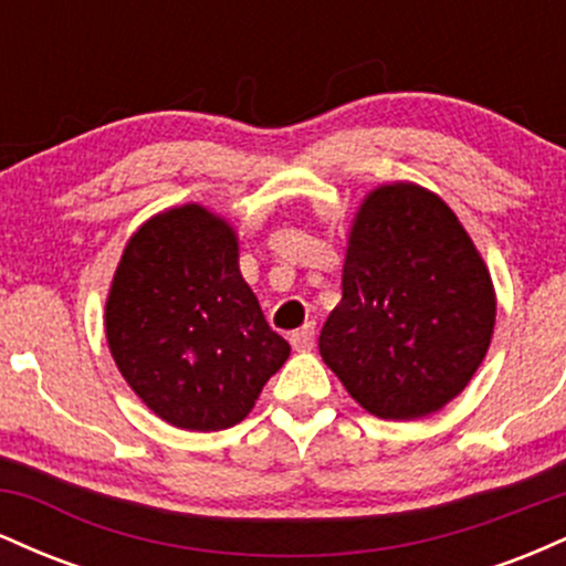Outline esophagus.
I'll use <instances>...</instances> for the list:
<instances>
[{
  "mask_svg": "<svg viewBox=\"0 0 566 566\" xmlns=\"http://www.w3.org/2000/svg\"><path fill=\"white\" fill-rule=\"evenodd\" d=\"M314 324H303L301 329H295V333L290 335V343L295 350H311L314 348Z\"/></svg>",
  "mask_w": 566,
  "mask_h": 566,
  "instance_id": "1",
  "label": "esophagus"
}]
</instances>
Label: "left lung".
I'll return each instance as SVG.
<instances>
[{
  "label": "left lung",
  "instance_id": "left-lung-1",
  "mask_svg": "<svg viewBox=\"0 0 566 566\" xmlns=\"http://www.w3.org/2000/svg\"><path fill=\"white\" fill-rule=\"evenodd\" d=\"M492 327L490 274L450 207L412 184L369 193L319 335L346 391L382 420L437 412L469 386Z\"/></svg>",
  "mask_w": 566,
  "mask_h": 566
}]
</instances>
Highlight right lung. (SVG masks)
Listing matches in <instances>:
<instances>
[{
  "mask_svg": "<svg viewBox=\"0 0 566 566\" xmlns=\"http://www.w3.org/2000/svg\"><path fill=\"white\" fill-rule=\"evenodd\" d=\"M106 337L129 388L186 431L244 420L290 356L242 279L229 223L199 205L161 212L129 239Z\"/></svg>",
  "mask_w": 566,
  "mask_h": 566,
  "instance_id": "right-lung-1",
  "label": "right lung"
}]
</instances>
